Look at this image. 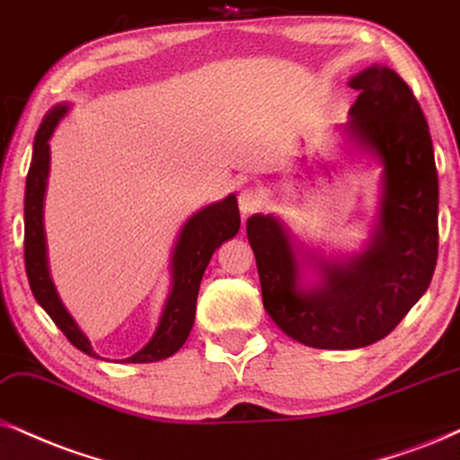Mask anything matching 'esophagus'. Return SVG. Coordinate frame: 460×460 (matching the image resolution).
<instances>
[{"label": "esophagus", "instance_id": "34e87169", "mask_svg": "<svg viewBox=\"0 0 460 460\" xmlns=\"http://www.w3.org/2000/svg\"><path fill=\"white\" fill-rule=\"evenodd\" d=\"M237 201H240L242 217H250V214L257 212L261 208V197L254 189L240 190V197H237Z\"/></svg>", "mask_w": 460, "mask_h": 460}]
</instances>
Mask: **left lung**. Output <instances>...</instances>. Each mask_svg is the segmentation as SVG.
<instances>
[{
    "mask_svg": "<svg viewBox=\"0 0 460 460\" xmlns=\"http://www.w3.org/2000/svg\"><path fill=\"white\" fill-rule=\"evenodd\" d=\"M348 84L358 97L340 127L346 148L380 167L363 246L352 254L310 246L278 214L246 220L265 312L282 333L323 350L386 337L427 293L438 263V170L414 93L377 63Z\"/></svg>",
    "mask_w": 460,
    "mask_h": 460,
    "instance_id": "8db88e82",
    "label": "left lung"
}]
</instances>
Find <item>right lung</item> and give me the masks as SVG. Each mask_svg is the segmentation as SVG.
<instances>
[{
	"label": "right lung",
	"mask_w": 460,
	"mask_h": 460,
	"mask_svg": "<svg viewBox=\"0 0 460 460\" xmlns=\"http://www.w3.org/2000/svg\"><path fill=\"white\" fill-rule=\"evenodd\" d=\"M69 108H72L69 103L52 106L33 139V156L25 184V270L33 297L52 318V323L66 333L78 350L89 357L102 358L93 350L91 340L63 304L50 276L49 246H46L44 197L50 173L49 142L61 120L66 119ZM240 225V210H237V197L234 193L210 203V206H203L201 210L184 220L172 250L170 293L163 304L155 333L142 350H137L129 358H123L120 363H155V360L172 357L184 346L195 323L197 295H199L203 271L210 263L214 250L223 242L235 237Z\"/></svg>",
	"instance_id": "right-lung-1"
}]
</instances>
